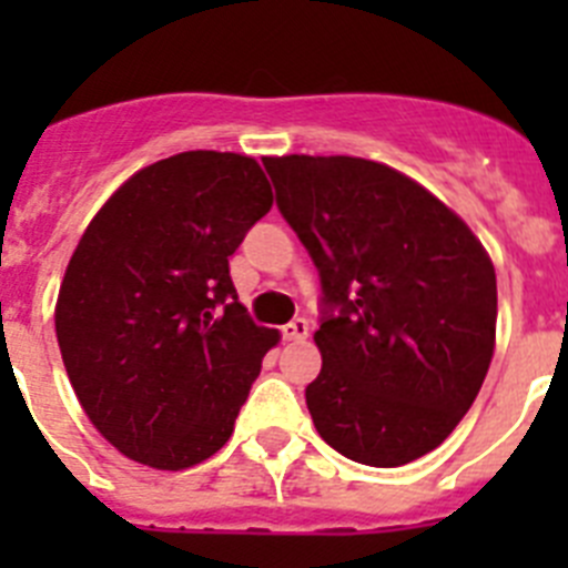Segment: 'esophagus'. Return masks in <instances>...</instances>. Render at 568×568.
I'll return each instance as SVG.
<instances>
[{
	"instance_id": "1",
	"label": "esophagus",
	"mask_w": 568,
	"mask_h": 568,
	"mask_svg": "<svg viewBox=\"0 0 568 568\" xmlns=\"http://www.w3.org/2000/svg\"><path fill=\"white\" fill-rule=\"evenodd\" d=\"M310 335V324L307 318H293L290 324L281 327V338L284 341H304Z\"/></svg>"
}]
</instances>
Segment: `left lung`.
I'll use <instances>...</instances> for the list:
<instances>
[{"instance_id": "1", "label": "left lung", "mask_w": 568, "mask_h": 568, "mask_svg": "<svg viewBox=\"0 0 568 568\" xmlns=\"http://www.w3.org/2000/svg\"><path fill=\"white\" fill-rule=\"evenodd\" d=\"M264 168L321 275L315 429L381 469L433 453L478 398L495 353L498 284L484 244L386 164L270 155Z\"/></svg>"}]
</instances>
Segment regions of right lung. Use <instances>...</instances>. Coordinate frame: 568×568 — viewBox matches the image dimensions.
<instances>
[{"instance_id":"1","label":"right lung","mask_w":568,"mask_h":568,"mask_svg":"<svg viewBox=\"0 0 568 568\" xmlns=\"http://www.w3.org/2000/svg\"><path fill=\"white\" fill-rule=\"evenodd\" d=\"M270 207L255 159L190 150L130 175L79 239L59 349L88 418L130 460L179 471L233 435L278 333L239 304L230 255Z\"/></svg>"}]
</instances>
